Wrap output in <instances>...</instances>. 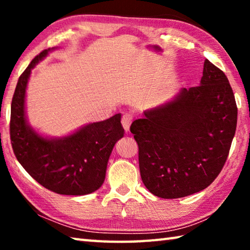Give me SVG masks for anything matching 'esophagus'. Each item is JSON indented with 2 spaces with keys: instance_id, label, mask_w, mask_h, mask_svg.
<instances>
[{
  "instance_id": "esophagus-1",
  "label": "esophagus",
  "mask_w": 250,
  "mask_h": 250,
  "mask_svg": "<svg viewBox=\"0 0 250 250\" xmlns=\"http://www.w3.org/2000/svg\"><path fill=\"white\" fill-rule=\"evenodd\" d=\"M132 120H133V116L131 115V113H125V115L122 116L121 124H122V126H124L125 132H128L129 131L130 125H131V122H132Z\"/></svg>"
}]
</instances>
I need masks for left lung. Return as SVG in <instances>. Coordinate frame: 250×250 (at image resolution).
<instances>
[{"mask_svg":"<svg viewBox=\"0 0 250 250\" xmlns=\"http://www.w3.org/2000/svg\"><path fill=\"white\" fill-rule=\"evenodd\" d=\"M236 125L230 83L205 59L200 86L183 88L130 126L139 146L143 184L162 198L184 197L206 188L226 162Z\"/></svg>","mask_w":250,"mask_h":250,"instance_id":"1","label":"left lung"}]
</instances>
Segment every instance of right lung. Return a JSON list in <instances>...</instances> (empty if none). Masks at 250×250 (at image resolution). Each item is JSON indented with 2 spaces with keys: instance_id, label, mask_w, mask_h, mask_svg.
Returning a JSON list of instances; mask_svg holds the SVG:
<instances>
[{
  "instance_id": "1",
  "label": "right lung",
  "mask_w": 250,
  "mask_h": 250,
  "mask_svg": "<svg viewBox=\"0 0 250 250\" xmlns=\"http://www.w3.org/2000/svg\"><path fill=\"white\" fill-rule=\"evenodd\" d=\"M50 50L37 55L19 78L11 104L12 147L21 166L44 188L62 195H86L104 183L109 156L125 133L121 115L89 124L62 138H44L29 126L25 116L29 75Z\"/></svg>"
}]
</instances>
